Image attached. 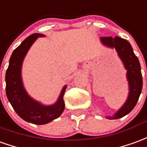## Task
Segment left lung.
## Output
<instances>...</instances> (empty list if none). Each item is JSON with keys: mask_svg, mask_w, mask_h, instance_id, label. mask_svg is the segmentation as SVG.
Segmentation results:
<instances>
[{"mask_svg": "<svg viewBox=\"0 0 147 147\" xmlns=\"http://www.w3.org/2000/svg\"><path fill=\"white\" fill-rule=\"evenodd\" d=\"M103 45L110 48H115L127 70V76L129 83V95L127 102L120 108L114 116L107 117L109 119H117L127 115L131 112L138 102L142 89V76L141 66L138 59L133 52V49L127 40L119 36H103L101 37Z\"/></svg>", "mask_w": 147, "mask_h": 147, "instance_id": "obj_1", "label": "left lung"}]
</instances>
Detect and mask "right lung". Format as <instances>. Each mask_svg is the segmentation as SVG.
Wrapping results in <instances>:
<instances>
[{
	"label": "right lung",
	"mask_w": 147,
	"mask_h": 147,
	"mask_svg": "<svg viewBox=\"0 0 147 147\" xmlns=\"http://www.w3.org/2000/svg\"><path fill=\"white\" fill-rule=\"evenodd\" d=\"M41 36L44 35H31L13 51L5 74L6 95L14 111L22 119L37 125L49 123L60 116L64 110L63 98L67 88H63L57 102L52 106H44L33 100L24 88L21 80L23 59L33 42Z\"/></svg>",
	"instance_id": "obj_1"
}]
</instances>
